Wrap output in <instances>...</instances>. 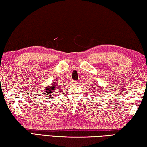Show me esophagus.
I'll use <instances>...</instances> for the list:
<instances>
[{"instance_id":"1","label":"esophagus","mask_w":147,"mask_h":147,"mask_svg":"<svg viewBox=\"0 0 147 147\" xmlns=\"http://www.w3.org/2000/svg\"><path fill=\"white\" fill-rule=\"evenodd\" d=\"M74 83H78V82H75V81H74Z\"/></svg>"}]
</instances>
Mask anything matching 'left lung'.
<instances>
[{"mask_svg": "<svg viewBox=\"0 0 147 147\" xmlns=\"http://www.w3.org/2000/svg\"><path fill=\"white\" fill-rule=\"evenodd\" d=\"M96 85H93V87H92V89H97V87H98V89H100V88H101V87L100 86H99V85H97V86H98V87H96ZM94 87H96V88H94ZM98 89V90H99ZM95 92H96V91H95Z\"/></svg>", "mask_w": 147, "mask_h": 147, "instance_id": "left-lung-1", "label": "left lung"}]
</instances>
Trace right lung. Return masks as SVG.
Returning a JSON list of instances; mask_svg holds the SVG:
<instances>
[{
	"label": "right lung",
	"mask_w": 147,
	"mask_h": 147,
	"mask_svg": "<svg viewBox=\"0 0 147 147\" xmlns=\"http://www.w3.org/2000/svg\"><path fill=\"white\" fill-rule=\"evenodd\" d=\"M59 87L60 85L58 84V82H56V81H54L51 84L47 85L43 89L42 92H44L43 93L46 94L47 96H53V94H55L56 92H58V91H59Z\"/></svg>",
	"instance_id": "1"
}]
</instances>
